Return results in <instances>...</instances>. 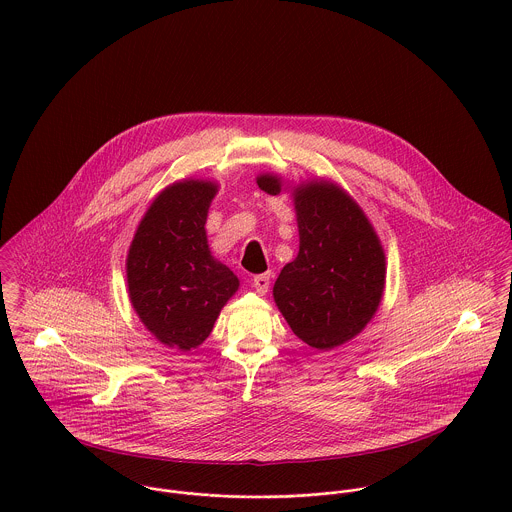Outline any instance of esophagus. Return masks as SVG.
Wrapping results in <instances>:
<instances>
[{"label": "esophagus", "instance_id": "34e87169", "mask_svg": "<svg viewBox=\"0 0 512 512\" xmlns=\"http://www.w3.org/2000/svg\"><path fill=\"white\" fill-rule=\"evenodd\" d=\"M252 286H254L256 292L264 295V293L268 292V288H270V274H258V276H254Z\"/></svg>", "mask_w": 512, "mask_h": 512}]
</instances>
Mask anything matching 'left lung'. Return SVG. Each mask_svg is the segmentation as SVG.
Returning <instances> with one entry per match:
<instances>
[{
  "instance_id": "obj_1",
  "label": "left lung",
  "mask_w": 512,
  "mask_h": 512,
  "mask_svg": "<svg viewBox=\"0 0 512 512\" xmlns=\"http://www.w3.org/2000/svg\"><path fill=\"white\" fill-rule=\"evenodd\" d=\"M258 187L282 191L278 175ZM299 252L274 284V299L293 333L313 349L351 341L376 313L386 278L382 244L363 209L339 185L309 181L293 189Z\"/></svg>"
}]
</instances>
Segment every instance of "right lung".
Listing matches in <instances>:
<instances>
[{
  "label": "right lung",
  "instance_id": "obj_1",
  "mask_svg": "<svg viewBox=\"0 0 512 512\" xmlns=\"http://www.w3.org/2000/svg\"><path fill=\"white\" fill-rule=\"evenodd\" d=\"M219 185L185 179L163 189L140 222L126 260L130 301L147 331L179 351L199 347L240 282L207 244Z\"/></svg>",
  "mask_w": 512,
  "mask_h": 512
}]
</instances>
